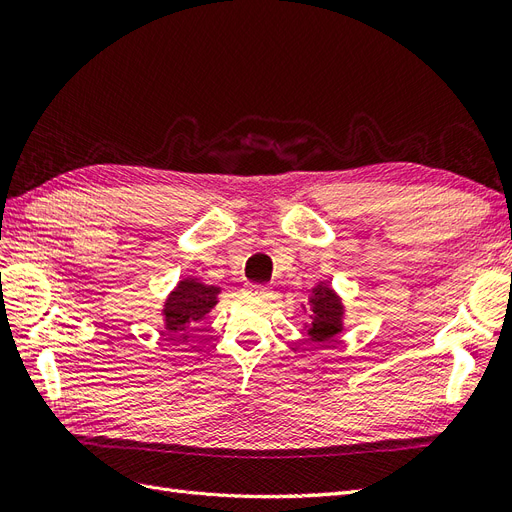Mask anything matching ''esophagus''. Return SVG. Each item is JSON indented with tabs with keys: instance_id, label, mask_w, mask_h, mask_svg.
<instances>
[{
	"instance_id": "1",
	"label": "esophagus",
	"mask_w": 512,
	"mask_h": 512,
	"mask_svg": "<svg viewBox=\"0 0 512 512\" xmlns=\"http://www.w3.org/2000/svg\"><path fill=\"white\" fill-rule=\"evenodd\" d=\"M247 294H252V297H258V299H267L271 297V288L269 286H258V284H250L245 288Z\"/></svg>"
}]
</instances>
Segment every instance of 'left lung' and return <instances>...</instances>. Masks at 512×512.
<instances>
[{
  "instance_id": "8db88e82",
  "label": "left lung",
  "mask_w": 512,
  "mask_h": 512,
  "mask_svg": "<svg viewBox=\"0 0 512 512\" xmlns=\"http://www.w3.org/2000/svg\"><path fill=\"white\" fill-rule=\"evenodd\" d=\"M303 309L309 314V322H305L303 329L314 344L331 342L335 335L344 331L346 305L329 282H320L312 288Z\"/></svg>"
}]
</instances>
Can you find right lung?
Returning <instances> with one entry per match:
<instances>
[{
  "label": "right lung",
  "mask_w": 512,
  "mask_h": 512,
  "mask_svg": "<svg viewBox=\"0 0 512 512\" xmlns=\"http://www.w3.org/2000/svg\"><path fill=\"white\" fill-rule=\"evenodd\" d=\"M222 288L205 284L194 275L181 277L177 286L168 292L162 305L164 329L170 337L188 342V331L192 324L203 320L211 309L218 305Z\"/></svg>",
  "instance_id": "1"
}]
</instances>
